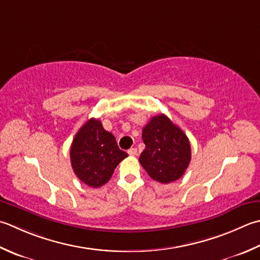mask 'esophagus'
I'll return each instance as SVG.
<instances>
[{
    "label": "esophagus",
    "mask_w": 260,
    "mask_h": 260,
    "mask_svg": "<svg viewBox=\"0 0 260 260\" xmlns=\"http://www.w3.org/2000/svg\"><path fill=\"white\" fill-rule=\"evenodd\" d=\"M127 153H128L132 156H134V155L137 154V149H135V147H132V149H129L128 151H127Z\"/></svg>",
    "instance_id": "34e87169"
}]
</instances>
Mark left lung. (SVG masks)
<instances>
[{"label":"left lung","mask_w":260,"mask_h":260,"mask_svg":"<svg viewBox=\"0 0 260 260\" xmlns=\"http://www.w3.org/2000/svg\"><path fill=\"white\" fill-rule=\"evenodd\" d=\"M145 144L140 164L152 179L161 184L176 181L185 174L191 159L186 134L164 114L152 117L143 131Z\"/></svg>","instance_id":"1"}]
</instances>
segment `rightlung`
Listing matches in <instances>:
<instances>
[{"instance_id":"obj_1","label":"right lung","mask_w":260,"mask_h":260,"mask_svg":"<svg viewBox=\"0 0 260 260\" xmlns=\"http://www.w3.org/2000/svg\"><path fill=\"white\" fill-rule=\"evenodd\" d=\"M127 155L117 145L115 136L94 118L89 119L79 129L70 151L74 174L92 188L108 182L116 167Z\"/></svg>"}]
</instances>
